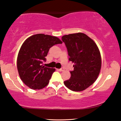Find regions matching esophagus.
I'll list each match as a JSON object with an SVG mask.
<instances>
[{
    "instance_id": "34e87169",
    "label": "esophagus",
    "mask_w": 121,
    "mask_h": 121,
    "mask_svg": "<svg viewBox=\"0 0 121 121\" xmlns=\"http://www.w3.org/2000/svg\"><path fill=\"white\" fill-rule=\"evenodd\" d=\"M59 70L60 71H63L64 70V69L63 68H61V69H59Z\"/></svg>"
}]
</instances>
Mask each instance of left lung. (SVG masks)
<instances>
[{
	"instance_id": "left-lung-1",
	"label": "left lung",
	"mask_w": 121,
	"mask_h": 121,
	"mask_svg": "<svg viewBox=\"0 0 121 121\" xmlns=\"http://www.w3.org/2000/svg\"><path fill=\"white\" fill-rule=\"evenodd\" d=\"M65 43L69 56V61L74 62L71 77L64 84L71 91H80L94 83L101 69V56L96 43L82 33L64 35Z\"/></svg>"
}]
</instances>
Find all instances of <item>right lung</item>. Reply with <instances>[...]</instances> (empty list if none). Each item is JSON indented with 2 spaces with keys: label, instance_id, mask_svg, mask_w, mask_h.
Wrapping results in <instances>:
<instances>
[{
  "label": "right lung",
  "instance_id": "obj_1",
  "mask_svg": "<svg viewBox=\"0 0 121 121\" xmlns=\"http://www.w3.org/2000/svg\"><path fill=\"white\" fill-rule=\"evenodd\" d=\"M62 43L57 37L37 34L30 37L22 44L18 55L17 69L23 82L32 89H41L48 85L55 69L45 67L49 49Z\"/></svg>",
  "mask_w": 121,
  "mask_h": 121
}]
</instances>
